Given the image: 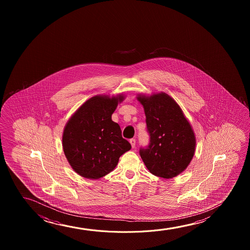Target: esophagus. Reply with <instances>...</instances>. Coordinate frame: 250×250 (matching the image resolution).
Returning <instances> with one entry per match:
<instances>
[{
	"mask_svg": "<svg viewBox=\"0 0 250 250\" xmlns=\"http://www.w3.org/2000/svg\"><path fill=\"white\" fill-rule=\"evenodd\" d=\"M130 144H131V147L132 148L136 147V139L135 138H131L130 140Z\"/></svg>",
	"mask_w": 250,
	"mask_h": 250,
	"instance_id": "1",
	"label": "esophagus"
}]
</instances>
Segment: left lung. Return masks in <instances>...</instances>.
<instances>
[{
  "instance_id": "obj_1",
  "label": "left lung",
  "mask_w": 250,
  "mask_h": 250,
  "mask_svg": "<svg viewBox=\"0 0 250 250\" xmlns=\"http://www.w3.org/2000/svg\"><path fill=\"white\" fill-rule=\"evenodd\" d=\"M146 115L149 143L139 154L152 174L171 178L188 167L195 153V135L180 106L165 94L138 96Z\"/></svg>"
}]
</instances>
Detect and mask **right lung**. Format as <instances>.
Segmentation results:
<instances>
[{
    "label": "right lung",
    "mask_w": 250,
    "mask_h": 250,
    "mask_svg": "<svg viewBox=\"0 0 250 250\" xmlns=\"http://www.w3.org/2000/svg\"><path fill=\"white\" fill-rule=\"evenodd\" d=\"M123 96H94L77 110L66 124L63 149L73 170L83 178L97 179L115 168L120 156L130 150L112 114Z\"/></svg>",
    "instance_id": "obj_1"
}]
</instances>
